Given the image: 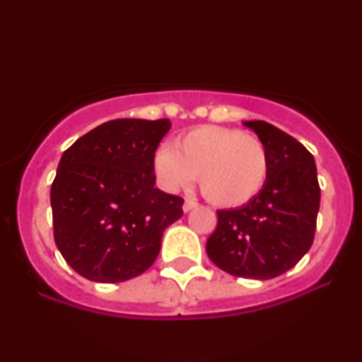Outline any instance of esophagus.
I'll return each mask as SVG.
<instances>
[{
	"label": "esophagus",
	"instance_id": "esophagus-1",
	"mask_svg": "<svg viewBox=\"0 0 362 362\" xmlns=\"http://www.w3.org/2000/svg\"><path fill=\"white\" fill-rule=\"evenodd\" d=\"M194 207H197V202L192 201V199H185V202H184V211H185V213L192 211Z\"/></svg>",
	"mask_w": 362,
	"mask_h": 362
}]
</instances>
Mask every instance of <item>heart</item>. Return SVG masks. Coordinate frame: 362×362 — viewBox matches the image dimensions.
Returning <instances> with one entry per match:
<instances>
[{"label": "heart", "instance_id": "1", "mask_svg": "<svg viewBox=\"0 0 362 362\" xmlns=\"http://www.w3.org/2000/svg\"><path fill=\"white\" fill-rule=\"evenodd\" d=\"M163 189H185L199 175L209 202L240 207L264 189L271 170L267 146L255 136L223 126H201L175 141V148L160 146L153 160Z\"/></svg>", "mask_w": 362, "mask_h": 362}]
</instances>
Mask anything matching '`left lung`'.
<instances>
[{"instance_id":"1","label":"left lung","mask_w":362,"mask_h":362,"mask_svg":"<svg viewBox=\"0 0 362 362\" xmlns=\"http://www.w3.org/2000/svg\"><path fill=\"white\" fill-rule=\"evenodd\" d=\"M243 124L267 146L269 178L250 202L218 211L206 252L231 276L265 281L294 267L313 243L320 209L317 165L308 149L272 124Z\"/></svg>"}]
</instances>
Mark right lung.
Here are the masks:
<instances>
[{"label": "right lung", "mask_w": 362, "mask_h": 362, "mask_svg": "<svg viewBox=\"0 0 362 362\" xmlns=\"http://www.w3.org/2000/svg\"><path fill=\"white\" fill-rule=\"evenodd\" d=\"M170 120L115 119L62 153L51 187L54 240L64 260L95 282L148 271L184 199L156 189L155 151Z\"/></svg>", "instance_id": "1"}]
</instances>
